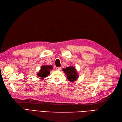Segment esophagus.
I'll use <instances>...</instances> for the list:
<instances>
[{
	"mask_svg": "<svg viewBox=\"0 0 122 122\" xmlns=\"http://www.w3.org/2000/svg\"><path fill=\"white\" fill-rule=\"evenodd\" d=\"M56 69L58 70V71H60L61 69V67H57L56 68Z\"/></svg>",
	"mask_w": 122,
	"mask_h": 122,
	"instance_id": "obj_1",
	"label": "esophagus"
}]
</instances>
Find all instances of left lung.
<instances>
[{
	"label": "left lung",
	"mask_w": 122,
	"mask_h": 122,
	"mask_svg": "<svg viewBox=\"0 0 122 122\" xmlns=\"http://www.w3.org/2000/svg\"><path fill=\"white\" fill-rule=\"evenodd\" d=\"M62 70L67 75V78L69 81L74 82L78 78V73L74 66L66 67Z\"/></svg>",
	"instance_id": "obj_1"
}]
</instances>
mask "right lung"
<instances>
[{
	"label": "right lung",
	"mask_w": 122,
	"mask_h": 122,
	"mask_svg": "<svg viewBox=\"0 0 122 122\" xmlns=\"http://www.w3.org/2000/svg\"><path fill=\"white\" fill-rule=\"evenodd\" d=\"M53 69V66L51 65H43L41 66V70L37 74V76L41 77V80L44 79V77L48 76L50 74V71Z\"/></svg>",
	"instance_id": "obj_1"
}]
</instances>
